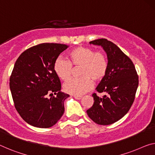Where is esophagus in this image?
I'll list each match as a JSON object with an SVG mask.
<instances>
[{"instance_id": "obj_1", "label": "esophagus", "mask_w": 155, "mask_h": 155, "mask_svg": "<svg viewBox=\"0 0 155 155\" xmlns=\"http://www.w3.org/2000/svg\"><path fill=\"white\" fill-rule=\"evenodd\" d=\"M73 97L75 98L76 100H80L81 98H82V96H73Z\"/></svg>"}]
</instances>
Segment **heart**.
Instances as JSON below:
<instances>
[{"label": "heart", "mask_w": 155, "mask_h": 155, "mask_svg": "<svg viewBox=\"0 0 155 155\" xmlns=\"http://www.w3.org/2000/svg\"><path fill=\"white\" fill-rule=\"evenodd\" d=\"M79 67V78L68 80L64 85V90L73 96H82L91 89L93 82L99 83L107 73L109 62L103 52L95 51L91 48L78 46L71 50L68 60L59 58L54 61L53 69L61 80L70 79L73 69Z\"/></svg>", "instance_id": "1"}]
</instances>
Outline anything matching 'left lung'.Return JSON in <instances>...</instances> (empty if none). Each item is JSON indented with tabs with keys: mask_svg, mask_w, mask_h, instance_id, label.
<instances>
[{
	"mask_svg": "<svg viewBox=\"0 0 155 155\" xmlns=\"http://www.w3.org/2000/svg\"><path fill=\"white\" fill-rule=\"evenodd\" d=\"M101 46L107 54L109 68L104 79L96 87L100 97L93 94L94 104L87 111L89 117L97 124L107 125L122 118L134 102L139 85V76L129 57L106 39L90 41Z\"/></svg>",
	"mask_w": 155,
	"mask_h": 155,
	"instance_id": "obj_1",
	"label": "left lung"
}]
</instances>
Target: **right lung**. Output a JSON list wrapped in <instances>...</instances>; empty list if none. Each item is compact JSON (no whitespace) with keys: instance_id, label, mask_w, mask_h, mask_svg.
Segmentation results:
<instances>
[{"instance_id":"1","label":"right lung","mask_w":155,"mask_h":155,"mask_svg":"<svg viewBox=\"0 0 155 155\" xmlns=\"http://www.w3.org/2000/svg\"><path fill=\"white\" fill-rule=\"evenodd\" d=\"M68 47L54 43L37 45L23 52L14 64L9 88L16 111L28 124L51 127L62 116L64 102L69 95L61 91L53 65ZM48 94L56 96L48 99Z\"/></svg>"}]
</instances>
